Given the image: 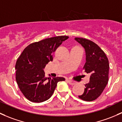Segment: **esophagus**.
Here are the masks:
<instances>
[{
	"instance_id": "esophagus-1",
	"label": "esophagus",
	"mask_w": 122,
	"mask_h": 122,
	"mask_svg": "<svg viewBox=\"0 0 122 122\" xmlns=\"http://www.w3.org/2000/svg\"><path fill=\"white\" fill-rule=\"evenodd\" d=\"M67 82L70 85H74L76 84L75 82L73 81H71V80H67Z\"/></svg>"
}]
</instances>
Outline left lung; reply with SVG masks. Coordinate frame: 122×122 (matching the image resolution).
Segmentation results:
<instances>
[{"label":"left lung","instance_id":"1","mask_svg":"<svg viewBox=\"0 0 122 122\" xmlns=\"http://www.w3.org/2000/svg\"><path fill=\"white\" fill-rule=\"evenodd\" d=\"M75 40L85 49L86 62L84 69L85 72L91 74L90 81L85 85L84 93L78 97L90 102L101 95L108 82L109 61L103 51L93 41L78 37Z\"/></svg>","mask_w":122,"mask_h":122}]
</instances>
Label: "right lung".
<instances>
[{
	"mask_svg": "<svg viewBox=\"0 0 122 122\" xmlns=\"http://www.w3.org/2000/svg\"><path fill=\"white\" fill-rule=\"evenodd\" d=\"M68 36L46 38L32 43L24 50L16 62V80L20 91L33 102H44L52 96L63 77H45L46 65L53 60L52 53Z\"/></svg>",
	"mask_w": 122,
	"mask_h": 122,
	"instance_id": "right-lung-1",
	"label": "right lung"
}]
</instances>
